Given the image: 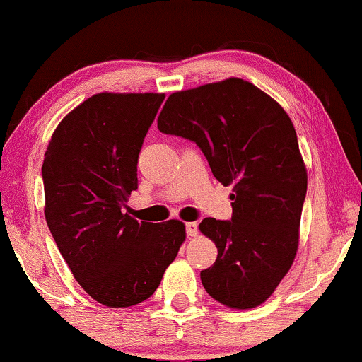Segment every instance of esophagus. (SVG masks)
I'll return each instance as SVG.
<instances>
[{"label":"esophagus","instance_id":"34e87169","mask_svg":"<svg viewBox=\"0 0 362 362\" xmlns=\"http://www.w3.org/2000/svg\"><path fill=\"white\" fill-rule=\"evenodd\" d=\"M185 230H187V235L189 237H195L199 234V226H197V222H187L185 223Z\"/></svg>","mask_w":362,"mask_h":362}]
</instances>
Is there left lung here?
<instances>
[{"mask_svg":"<svg viewBox=\"0 0 362 362\" xmlns=\"http://www.w3.org/2000/svg\"><path fill=\"white\" fill-rule=\"evenodd\" d=\"M162 134L195 141L222 185H232V218L200 222L218 254L200 272L205 291L232 309L265 303L289 272L299 245L308 170L296 128L276 100L227 78L172 93Z\"/></svg>","mask_w":362,"mask_h":362,"instance_id":"1","label":"left lung"}]
</instances>
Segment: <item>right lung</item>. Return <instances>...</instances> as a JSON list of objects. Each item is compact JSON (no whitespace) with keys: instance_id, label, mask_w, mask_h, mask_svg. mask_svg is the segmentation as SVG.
Wrapping results in <instances>:
<instances>
[{"instance_id":"1","label":"right lung","mask_w":362,"mask_h":362,"mask_svg":"<svg viewBox=\"0 0 362 362\" xmlns=\"http://www.w3.org/2000/svg\"><path fill=\"white\" fill-rule=\"evenodd\" d=\"M163 93H97L59 122L45 152V217L59 254L88 296L130 308L157 291L185 240L180 221L125 212L136 163Z\"/></svg>"}]
</instances>
